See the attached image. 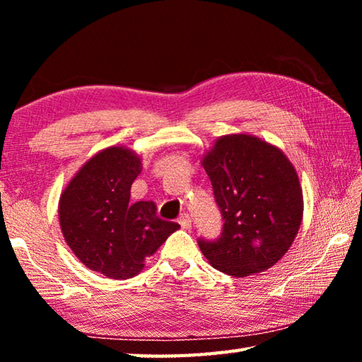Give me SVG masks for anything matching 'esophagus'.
<instances>
[{
    "mask_svg": "<svg viewBox=\"0 0 362 362\" xmlns=\"http://www.w3.org/2000/svg\"><path fill=\"white\" fill-rule=\"evenodd\" d=\"M179 223L183 230H189L192 228V217H189L188 214H182L179 217Z\"/></svg>",
    "mask_w": 362,
    "mask_h": 362,
    "instance_id": "1",
    "label": "esophagus"
}]
</instances>
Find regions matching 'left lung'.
Segmentation results:
<instances>
[{"label": "left lung", "instance_id": "1", "mask_svg": "<svg viewBox=\"0 0 362 362\" xmlns=\"http://www.w3.org/2000/svg\"><path fill=\"white\" fill-rule=\"evenodd\" d=\"M223 216L217 241L199 249L218 272L246 278L272 268L296 240L303 192L296 168L278 146L250 134L218 137L201 158Z\"/></svg>", "mask_w": 362, "mask_h": 362}]
</instances>
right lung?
I'll list each match as a JSON object with an SVG mask.
<instances>
[{"label":"right lung","mask_w":362,"mask_h":362,"mask_svg":"<svg viewBox=\"0 0 362 362\" xmlns=\"http://www.w3.org/2000/svg\"><path fill=\"white\" fill-rule=\"evenodd\" d=\"M142 159L124 145L95 153L73 175L59 199L60 230L79 262L112 279L142 272L145 259L180 228L156 216L153 201L131 204Z\"/></svg>","instance_id":"1"}]
</instances>
